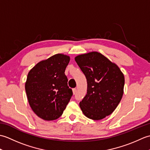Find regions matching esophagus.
I'll use <instances>...</instances> for the list:
<instances>
[{
  "mask_svg": "<svg viewBox=\"0 0 150 150\" xmlns=\"http://www.w3.org/2000/svg\"><path fill=\"white\" fill-rule=\"evenodd\" d=\"M76 93H77V89H76V88H73V95L76 94Z\"/></svg>",
  "mask_w": 150,
  "mask_h": 150,
  "instance_id": "esophagus-1",
  "label": "esophagus"
}]
</instances>
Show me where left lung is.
Segmentation results:
<instances>
[{
	"label": "left lung",
	"instance_id": "obj_1",
	"mask_svg": "<svg viewBox=\"0 0 150 150\" xmlns=\"http://www.w3.org/2000/svg\"><path fill=\"white\" fill-rule=\"evenodd\" d=\"M87 80V94L80 102L86 117L100 120L116 109L124 93V77L119 67L101 53L90 52L75 58Z\"/></svg>",
	"mask_w": 150,
	"mask_h": 150
}]
</instances>
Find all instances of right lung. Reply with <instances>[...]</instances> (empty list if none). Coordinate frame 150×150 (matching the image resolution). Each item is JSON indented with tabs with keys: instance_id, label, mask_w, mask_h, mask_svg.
Masks as SVG:
<instances>
[{
	"instance_id": "1",
	"label": "right lung",
	"mask_w": 150,
	"mask_h": 150,
	"mask_svg": "<svg viewBox=\"0 0 150 150\" xmlns=\"http://www.w3.org/2000/svg\"><path fill=\"white\" fill-rule=\"evenodd\" d=\"M70 58L56 54L37 63L28 73L25 90L31 109L45 120L58 119L73 92L68 86L65 69Z\"/></svg>"
}]
</instances>
